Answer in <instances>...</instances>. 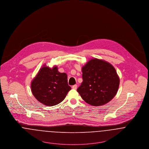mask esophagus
Masks as SVG:
<instances>
[{
  "mask_svg": "<svg viewBox=\"0 0 149 149\" xmlns=\"http://www.w3.org/2000/svg\"><path fill=\"white\" fill-rule=\"evenodd\" d=\"M72 88L74 89H77V84H75V85L72 86Z\"/></svg>",
  "mask_w": 149,
  "mask_h": 149,
  "instance_id": "obj_1",
  "label": "esophagus"
}]
</instances>
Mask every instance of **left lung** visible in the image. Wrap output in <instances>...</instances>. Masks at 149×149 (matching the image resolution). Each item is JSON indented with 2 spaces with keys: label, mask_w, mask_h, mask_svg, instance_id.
Returning <instances> with one entry per match:
<instances>
[{
  "label": "left lung",
  "mask_w": 149,
  "mask_h": 149,
  "mask_svg": "<svg viewBox=\"0 0 149 149\" xmlns=\"http://www.w3.org/2000/svg\"><path fill=\"white\" fill-rule=\"evenodd\" d=\"M81 71L83 82L77 91L88 104L105 105L116 95L120 79L111 64L93 58L83 66Z\"/></svg>",
  "instance_id": "1"
}]
</instances>
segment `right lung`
<instances>
[{"instance_id": "right-lung-1", "label": "right lung", "mask_w": 149, "mask_h": 149, "mask_svg": "<svg viewBox=\"0 0 149 149\" xmlns=\"http://www.w3.org/2000/svg\"><path fill=\"white\" fill-rule=\"evenodd\" d=\"M31 89L38 101L52 106L61 102L71 88L66 73L60 72L56 66L51 69L44 65L31 81Z\"/></svg>"}]
</instances>
